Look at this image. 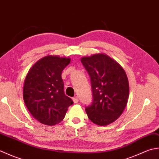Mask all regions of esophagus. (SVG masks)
Wrapping results in <instances>:
<instances>
[{"mask_svg": "<svg viewBox=\"0 0 159 159\" xmlns=\"http://www.w3.org/2000/svg\"><path fill=\"white\" fill-rule=\"evenodd\" d=\"M72 100H73V102L74 103H78V102H79V98H78L77 96L74 97L73 98H72Z\"/></svg>", "mask_w": 159, "mask_h": 159, "instance_id": "esophagus-1", "label": "esophagus"}]
</instances>
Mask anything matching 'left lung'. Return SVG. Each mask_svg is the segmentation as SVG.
Segmentation results:
<instances>
[{
  "instance_id": "1",
  "label": "left lung",
  "mask_w": 159,
  "mask_h": 159,
  "mask_svg": "<svg viewBox=\"0 0 159 159\" xmlns=\"http://www.w3.org/2000/svg\"><path fill=\"white\" fill-rule=\"evenodd\" d=\"M81 62L92 83L93 101L85 111L89 119L106 126L116 121L126 107L129 84L123 67L105 54L84 57Z\"/></svg>"
}]
</instances>
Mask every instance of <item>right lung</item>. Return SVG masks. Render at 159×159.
<instances>
[{
	"instance_id": "right-lung-1",
	"label": "right lung",
	"mask_w": 159,
	"mask_h": 159,
	"mask_svg": "<svg viewBox=\"0 0 159 159\" xmlns=\"http://www.w3.org/2000/svg\"><path fill=\"white\" fill-rule=\"evenodd\" d=\"M70 58L46 56L29 70L23 87V98L29 111L40 123L53 126L65 117L72 99L64 93L61 78Z\"/></svg>"
}]
</instances>
